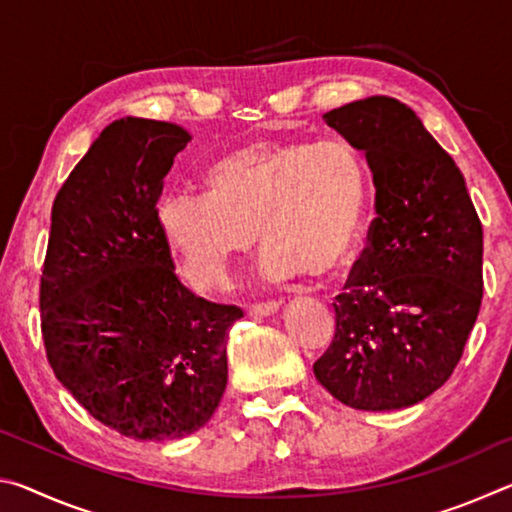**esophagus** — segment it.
<instances>
[{
	"instance_id": "obj_1",
	"label": "esophagus",
	"mask_w": 512,
	"mask_h": 512,
	"mask_svg": "<svg viewBox=\"0 0 512 512\" xmlns=\"http://www.w3.org/2000/svg\"><path fill=\"white\" fill-rule=\"evenodd\" d=\"M277 309H280V302H275V300L255 302V305L248 307V314L250 316H271V314H275Z\"/></svg>"
}]
</instances>
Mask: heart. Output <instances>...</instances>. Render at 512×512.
<instances>
[{
  "instance_id": "1",
  "label": "heart",
  "mask_w": 512,
  "mask_h": 512,
  "mask_svg": "<svg viewBox=\"0 0 512 512\" xmlns=\"http://www.w3.org/2000/svg\"><path fill=\"white\" fill-rule=\"evenodd\" d=\"M207 194H169L158 219L189 280L221 287L259 244L271 280H327L350 262L368 207V169L345 142H250L205 176Z\"/></svg>"
}]
</instances>
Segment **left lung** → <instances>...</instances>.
<instances>
[{
	"label": "left lung",
	"instance_id": "left-lung-1",
	"mask_svg": "<svg viewBox=\"0 0 512 512\" xmlns=\"http://www.w3.org/2000/svg\"><path fill=\"white\" fill-rule=\"evenodd\" d=\"M323 119L366 153L377 216L314 375L352 409H404L463 357L483 298L481 219L452 155L406 103L368 97Z\"/></svg>",
	"mask_w": 512,
	"mask_h": 512
}]
</instances>
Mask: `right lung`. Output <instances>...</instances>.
Segmentation results:
<instances>
[{"mask_svg":"<svg viewBox=\"0 0 512 512\" xmlns=\"http://www.w3.org/2000/svg\"><path fill=\"white\" fill-rule=\"evenodd\" d=\"M192 140L169 121H112L51 207L40 329L51 370L92 418L135 440L205 427L228 384L237 305L189 291L158 201Z\"/></svg>","mask_w":512,"mask_h":512,"instance_id":"obj_1","label":"right lung"}]
</instances>
